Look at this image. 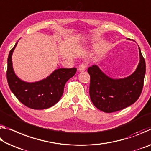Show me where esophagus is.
Returning a JSON list of instances; mask_svg holds the SVG:
<instances>
[{"label":"esophagus","instance_id":"obj_1","mask_svg":"<svg viewBox=\"0 0 151 151\" xmlns=\"http://www.w3.org/2000/svg\"><path fill=\"white\" fill-rule=\"evenodd\" d=\"M86 67H87V65H86V63H82L81 65L78 66V70L80 72H82V71H84L85 70Z\"/></svg>","mask_w":151,"mask_h":151}]
</instances>
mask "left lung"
<instances>
[{
    "mask_svg": "<svg viewBox=\"0 0 151 151\" xmlns=\"http://www.w3.org/2000/svg\"><path fill=\"white\" fill-rule=\"evenodd\" d=\"M139 49L140 62L137 69L126 78L113 79L96 65L88 67L89 94L97 109L104 112H116L131 105L139 98L144 85L146 65L139 47Z\"/></svg>",
    "mask_w": 151,
    "mask_h": 151,
    "instance_id": "left-lung-1",
    "label": "left lung"
}]
</instances>
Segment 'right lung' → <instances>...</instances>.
I'll return each instance as SVG.
<instances>
[{"instance_id":"add662e5","label":"right lung","mask_w":151,"mask_h":151,"mask_svg":"<svg viewBox=\"0 0 151 151\" xmlns=\"http://www.w3.org/2000/svg\"><path fill=\"white\" fill-rule=\"evenodd\" d=\"M17 42L10 51L6 78L10 88L20 102L29 108L41 110L54 106L62 96L64 87L68 79L75 75L76 68H58L41 81L27 83L15 75L12 55Z\"/></svg>"}]
</instances>
